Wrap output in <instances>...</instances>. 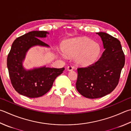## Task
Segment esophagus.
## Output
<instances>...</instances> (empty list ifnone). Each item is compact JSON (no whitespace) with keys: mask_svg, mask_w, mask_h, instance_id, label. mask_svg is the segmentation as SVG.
<instances>
[{"mask_svg":"<svg viewBox=\"0 0 131 131\" xmlns=\"http://www.w3.org/2000/svg\"><path fill=\"white\" fill-rule=\"evenodd\" d=\"M73 70V67H72V66H68L67 70H68V71H72Z\"/></svg>","mask_w":131,"mask_h":131,"instance_id":"obj_1","label":"esophagus"}]
</instances>
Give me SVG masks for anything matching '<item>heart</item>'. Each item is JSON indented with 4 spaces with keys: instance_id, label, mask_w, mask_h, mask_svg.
<instances>
[{
    "instance_id": "obj_1",
    "label": "heart",
    "mask_w": 131,
    "mask_h": 131,
    "mask_svg": "<svg viewBox=\"0 0 131 131\" xmlns=\"http://www.w3.org/2000/svg\"><path fill=\"white\" fill-rule=\"evenodd\" d=\"M63 51L67 55L76 56V62L79 65L88 66L97 60L100 53V47L90 39L75 38L66 41Z\"/></svg>"
}]
</instances>
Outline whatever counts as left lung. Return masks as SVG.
Wrapping results in <instances>:
<instances>
[{
  "instance_id": "obj_1",
  "label": "left lung",
  "mask_w": 131,
  "mask_h": 131,
  "mask_svg": "<svg viewBox=\"0 0 131 131\" xmlns=\"http://www.w3.org/2000/svg\"><path fill=\"white\" fill-rule=\"evenodd\" d=\"M100 36L105 49L99 60L87 67L78 68L76 90L89 99H97L109 94L119 83L125 56L120 41L107 33Z\"/></svg>"
}]
</instances>
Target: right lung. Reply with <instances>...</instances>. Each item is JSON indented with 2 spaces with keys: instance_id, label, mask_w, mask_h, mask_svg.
Segmentation results:
<instances>
[{
  "instance_id": "1",
  "label": "right lung",
  "mask_w": 131,
  "mask_h": 131,
  "mask_svg": "<svg viewBox=\"0 0 131 131\" xmlns=\"http://www.w3.org/2000/svg\"><path fill=\"white\" fill-rule=\"evenodd\" d=\"M49 33L43 31L29 32L16 38L12 44L7 60L11 82L19 94L30 98L42 96L48 92L56 77L63 73L64 68H55L46 66L26 70L23 61L29 48L35 46L48 47L39 38H46Z\"/></svg>"
}]
</instances>
